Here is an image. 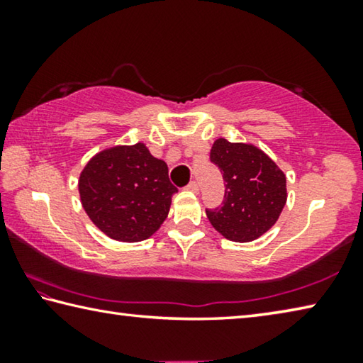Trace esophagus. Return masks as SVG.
I'll list each match as a JSON object with an SVG mask.
<instances>
[{"instance_id":"esophagus-1","label":"esophagus","mask_w":363,"mask_h":363,"mask_svg":"<svg viewBox=\"0 0 363 363\" xmlns=\"http://www.w3.org/2000/svg\"><path fill=\"white\" fill-rule=\"evenodd\" d=\"M187 190H190V192H194V194H199V184H196L195 181H192V182H190L189 184V186H187Z\"/></svg>"}]
</instances>
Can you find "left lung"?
<instances>
[{
  "label": "left lung",
  "mask_w": 363,
  "mask_h": 363,
  "mask_svg": "<svg viewBox=\"0 0 363 363\" xmlns=\"http://www.w3.org/2000/svg\"><path fill=\"white\" fill-rule=\"evenodd\" d=\"M210 158L224 177V201L206 211L211 225L227 240L248 243L264 235L286 203V177L259 147L214 140Z\"/></svg>",
  "instance_id": "8db88e82"
}]
</instances>
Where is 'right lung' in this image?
<instances>
[{"mask_svg":"<svg viewBox=\"0 0 363 363\" xmlns=\"http://www.w3.org/2000/svg\"><path fill=\"white\" fill-rule=\"evenodd\" d=\"M78 192L97 229L112 240L136 243L162 227L177 189L167 163L138 143L96 153L79 174Z\"/></svg>","mask_w":363,"mask_h":363,"instance_id":"obj_1","label":"right lung"}]
</instances>
